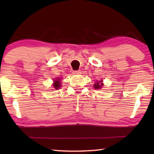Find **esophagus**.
<instances>
[{"instance_id":"34e87169","label":"esophagus","mask_w":154,"mask_h":154,"mask_svg":"<svg viewBox=\"0 0 154 154\" xmlns=\"http://www.w3.org/2000/svg\"><path fill=\"white\" fill-rule=\"evenodd\" d=\"M73 74L75 75H78V74H81V70H78V71H74L73 72Z\"/></svg>"}]
</instances>
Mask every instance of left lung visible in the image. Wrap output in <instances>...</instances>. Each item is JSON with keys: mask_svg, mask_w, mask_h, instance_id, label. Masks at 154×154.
<instances>
[{"mask_svg": "<svg viewBox=\"0 0 154 154\" xmlns=\"http://www.w3.org/2000/svg\"><path fill=\"white\" fill-rule=\"evenodd\" d=\"M101 83H102V81H99V82H97V83L94 85V88H95V89H100L101 87H102V86L103 85V84Z\"/></svg>", "mask_w": 154, "mask_h": 154, "instance_id": "obj_1", "label": "left lung"}]
</instances>
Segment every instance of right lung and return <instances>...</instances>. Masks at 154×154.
<instances>
[{
  "instance_id": "add662e5",
  "label": "right lung",
  "mask_w": 154,
  "mask_h": 154,
  "mask_svg": "<svg viewBox=\"0 0 154 154\" xmlns=\"http://www.w3.org/2000/svg\"><path fill=\"white\" fill-rule=\"evenodd\" d=\"M54 88H55V89H59L61 87V83H60V80H55V81H54Z\"/></svg>"
}]
</instances>
